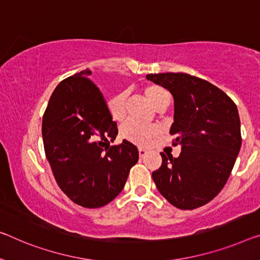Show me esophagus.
<instances>
[{
    "label": "esophagus",
    "instance_id": "1",
    "mask_svg": "<svg viewBox=\"0 0 260 260\" xmlns=\"http://www.w3.org/2000/svg\"><path fill=\"white\" fill-rule=\"evenodd\" d=\"M138 153H139V157H144V155L146 154V150L143 149V147H139Z\"/></svg>",
    "mask_w": 260,
    "mask_h": 260
}]
</instances>
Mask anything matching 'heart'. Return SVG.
<instances>
[{
  "instance_id": "b5f03b06",
  "label": "heart",
  "mask_w": 260,
  "mask_h": 260,
  "mask_svg": "<svg viewBox=\"0 0 260 260\" xmlns=\"http://www.w3.org/2000/svg\"><path fill=\"white\" fill-rule=\"evenodd\" d=\"M144 94L149 100L151 105L155 107L161 100L167 96L165 89L161 87L150 85L144 88ZM126 91H119L108 99L107 107L108 111L111 117L116 121H121L125 115V101H126ZM158 133V129L152 124H143L135 119H126L119 127V137L123 141L130 142L136 145L143 146L149 143L151 138H153Z\"/></svg>"
}]
</instances>
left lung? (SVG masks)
Returning a JSON list of instances; mask_svg holds the SVG:
<instances>
[{
	"label": "left lung",
	"instance_id": "obj_1",
	"mask_svg": "<svg viewBox=\"0 0 260 260\" xmlns=\"http://www.w3.org/2000/svg\"><path fill=\"white\" fill-rule=\"evenodd\" d=\"M174 99L170 134L180 145L178 158L161 154L152 179L160 194L179 209L191 210L222 190L242 145L237 107L224 91L186 73L147 74Z\"/></svg>",
	"mask_w": 260,
	"mask_h": 260
}]
</instances>
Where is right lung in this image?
<instances>
[{
  "instance_id": "1",
  "label": "right lung",
  "mask_w": 260,
  "mask_h": 260,
  "mask_svg": "<svg viewBox=\"0 0 260 260\" xmlns=\"http://www.w3.org/2000/svg\"><path fill=\"white\" fill-rule=\"evenodd\" d=\"M89 70L55 87L43 116V142L60 189L77 205L100 208L121 193L138 150L123 141L110 146L117 123L106 100L91 81Z\"/></svg>"
}]
</instances>
